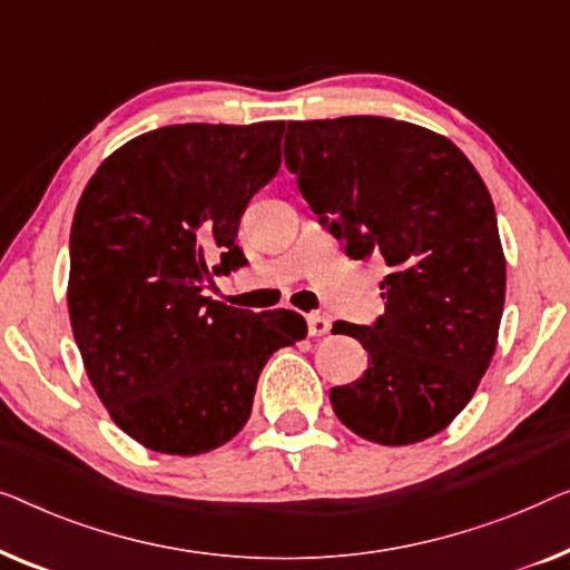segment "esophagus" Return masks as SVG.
Here are the masks:
<instances>
[{"label":"esophagus","mask_w":570,"mask_h":570,"mask_svg":"<svg viewBox=\"0 0 570 570\" xmlns=\"http://www.w3.org/2000/svg\"><path fill=\"white\" fill-rule=\"evenodd\" d=\"M307 331L312 338H323V335L331 333V320L320 315V312H312V315H307Z\"/></svg>","instance_id":"34e87169"}]
</instances>
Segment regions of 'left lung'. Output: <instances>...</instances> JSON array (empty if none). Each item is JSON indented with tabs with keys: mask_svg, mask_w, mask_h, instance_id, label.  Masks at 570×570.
<instances>
[{
	"mask_svg": "<svg viewBox=\"0 0 570 570\" xmlns=\"http://www.w3.org/2000/svg\"><path fill=\"white\" fill-rule=\"evenodd\" d=\"M286 165L351 258L382 255L384 315L335 323L368 354L331 390L343 426L374 444L439 434L475 395L499 343L507 258L483 178L429 128L380 116L288 121Z\"/></svg>",
	"mask_w": 570,
	"mask_h": 570,
	"instance_id": "1",
	"label": "left lung"
}]
</instances>
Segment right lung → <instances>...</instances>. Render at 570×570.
I'll return each mask as SVG.
<instances>
[{"label": "right lung", "instance_id": "add662e5", "mask_svg": "<svg viewBox=\"0 0 570 570\" xmlns=\"http://www.w3.org/2000/svg\"><path fill=\"white\" fill-rule=\"evenodd\" d=\"M284 128H157L102 159L79 198L71 333L110 419L151 452L227 444L250 419L268 356L307 335L299 312L255 315L202 294L245 263L239 219L282 167Z\"/></svg>", "mask_w": 570, "mask_h": 570}]
</instances>
